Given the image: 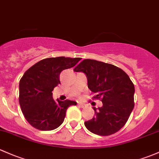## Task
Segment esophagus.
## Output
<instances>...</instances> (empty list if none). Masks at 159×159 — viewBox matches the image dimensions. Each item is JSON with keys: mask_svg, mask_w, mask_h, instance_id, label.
<instances>
[{"mask_svg": "<svg viewBox=\"0 0 159 159\" xmlns=\"http://www.w3.org/2000/svg\"><path fill=\"white\" fill-rule=\"evenodd\" d=\"M78 105H79L80 107H83V108H84V107H86V105H85V104L81 103V102H78Z\"/></svg>", "mask_w": 159, "mask_h": 159, "instance_id": "esophagus-1", "label": "esophagus"}]
</instances>
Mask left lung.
Listing matches in <instances>:
<instances>
[{
	"label": "left lung",
	"mask_w": 159,
	"mask_h": 159,
	"mask_svg": "<svg viewBox=\"0 0 159 159\" xmlns=\"http://www.w3.org/2000/svg\"><path fill=\"white\" fill-rule=\"evenodd\" d=\"M73 71L86 73L88 87L95 94L93 98L102 101L103 106L95 116L86 121L90 132L99 136L115 134L124 127L134 107V85L123 70L111 64L85 59Z\"/></svg>",
	"instance_id": "left-lung-1"
}]
</instances>
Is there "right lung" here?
<instances>
[{
  "label": "right lung",
  "mask_w": 159,
  "mask_h": 159,
  "mask_svg": "<svg viewBox=\"0 0 159 159\" xmlns=\"http://www.w3.org/2000/svg\"><path fill=\"white\" fill-rule=\"evenodd\" d=\"M80 57H49L39 61L25 71L20 80L21 111L30 125L39 130H52L64 122L67 108L74 101H54L52 91L61 83L60 74L73 67Z\"/></svg>",
  "instance_id": "obj_1"
}]
</instances>
